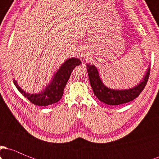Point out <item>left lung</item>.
Here are the masks:
<instances>
[{"mask_svg":"<svg viewBox=\"0 0 159 159\" xmlns=\"http://www.w3.org/2000/svg\"><path fill=\"white\" fill-rule=\"evenodd\" d=\"M87 68L94 95L100 101L110 105L127 103L138 97L147 84L150 72V68H149L142 81L132 88L127 90H113L104 84L99 77L98 69L94 65L87 64Z\"/></svg>","mask_w":159,"mask_h":159,"instance_id":"1","label":"left lung"}]
</instances>
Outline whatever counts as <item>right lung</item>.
Returning <instances> with one entry per match:
<instances>
[{
	"label": "right lung",
	"instance_id": "add662e5",
	"mask_svg": "<svg viewBox=\"0 0 159 159\" xmlns=\"http://www.w3.org/2000/svg\"><path fill=\"white\" fill-rule=\"evenodd\" d=\"M81 63V61L75 57L66 60L61 66L56 73H54L52 81L45 87L44 90L39 93H28L19 87L15 79H13V83L19 92L22 93L24 96L26 97L30 102L39 106H47L57 102L59 100H61L63 96L64 87L66 85L71 73L73 69Z\"/></svg>",
	"mask_w": 159,
	"mask_h": 159
}]
</instances>
